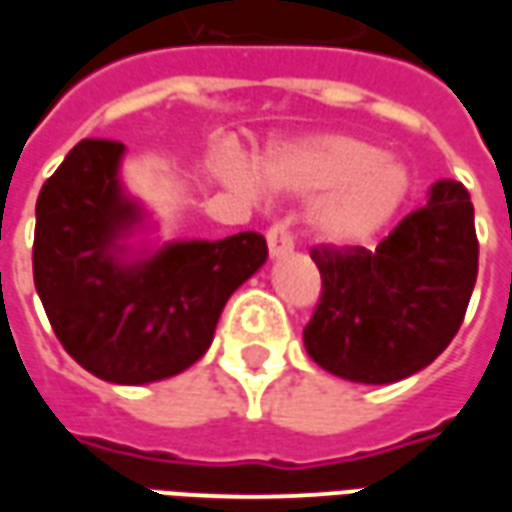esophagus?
Returning a JSON list of instances; mask_svg holds the SVG:
<instances>
[{
    "label": "esophagus",
    "mask_w": 512,
    "mask_h": 512,
    "mask_svg": "<svg viewBox=\"0 0 512 512\" xmlns=\"http://www.w3.org/2000/svg\"><path fill=\"white\" fill-rule=\"evenodd\" d=\"M266 241H268V252L271 257H282L288 255L290 249H293V235L285 224H271L266 233Z\"/></svg>",
    "instance_id": "esophagus-1"
}]
</instances>
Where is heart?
I'll use <instances>...</instances> for the list:
<instances>
[{
    "mask_svg": "<svg viewBox=\"0 0 512 512\" xmlns=\"http://www.w3.org/2000/svg\"><path fill=\"white\" fill-rule=\"evenodd\" d=\"M219 175L227 186L249 197L260 194V180L241 158L224 161ZM268 183L293 194H318L307 211L315 241L337 249L367 244L406 205L414 178L400 158L351 134L310 136L279 147L266 161Z\"/></svg>",
    "mask_w": 512,
    "mask_h": 512,
    "instance_id": "b5f03b06",
    "label": "heart"
}]
</instances>
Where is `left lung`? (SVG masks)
<instances>
[{
    "mask_svg": "<svg viewBox=\"0 0 512 512\" xmlns=\"http://www.w3.org/2000/svg\"><path fill=\"white\" fill-rule=\"evenodd\" d=\"M477 233L469 191L430 186L370 252L315 246L321 301L304 348L323 370L356 384H395L428 367L458 334L477 279Z\"/></svg>",
    "mask_w": 512,
    "mask_h": 512,
    "instance_id": "obj_1",
    "label": "left lung"
}]
</instances>
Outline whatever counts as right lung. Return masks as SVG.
Here are the masks:
<instances>
[{
	"label": "right lung",
	"mask_w": 512,
	"mask_h": 512,
	"mask_svg": "<svg viewBox=\"0 0 512 512\" xmlns=\"http://www.w3.org/2000/svg\"><path fill=\"white\" fill-rule=\"evenodd\" d=\"M126 145L82 139L40 189L32 274L62 348L112 384L183 373L213 343L224 304L257 268L260 233L172 241L136 255L145 211L120 183Z\"/></svg>",
	"instance_id": "1"
}]
</instances>
